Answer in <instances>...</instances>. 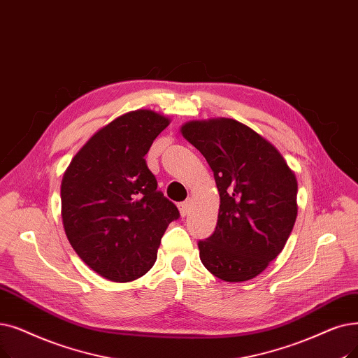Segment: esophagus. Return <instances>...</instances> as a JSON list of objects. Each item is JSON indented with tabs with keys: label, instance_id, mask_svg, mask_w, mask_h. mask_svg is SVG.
Listing matches in <instances>:
<instances>
[{
	"label": "esophagus",
	"instance_id": "obj_1",
	"mask_svg": "<svg viewBox=\"0 0 358 358\" xmlns=\"http://www.w3.org/2000/svg\"><path fill=\"white\" fill-rule=\"evenodd\" d=\"M190 200H185V201H182V203H180L178 205V208H180V213H181V216H187L189 215V212H190Z\"/></svg>",
	"mask_w": 358,
	"mask_h": 358
}]
</instances>
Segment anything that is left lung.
Returning a JSON list of instances; mask_svg holds the SVG:
<instances>
[{"label": "left lung", "mask_w": 358, "mask_h": 358, "mask_svg": "<svg viewBox=\"0 0 358 358\" xmlns=\"http://www.w3.org/2000/svg\"><path fill=\"white\" fill-rule=\"evenodd\" d=\"M181 134L208 161L221 197L213 234L197 243L200 260L222 281H248L282 252L297 180L273 145L236 120L190 121Z\"/></svg>", "instance_id": "8db88e82"}]
</instances>
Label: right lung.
I'll list each match as a JSON object with an SVG mask.
<instances>
[{"mask_svg": "<svg viewBox=\"0 0 358 358\" xmlns=\"http://www.w3.org/2000/svg\"><path fill=\"white\" fill-rule=\"evenodd\" d=\"M169 120L150 110L124 114L77 152L61 182L66 236L86 265L114 282L143 276L166 227L178 220L145 155Z\"/></svg>", "mask_w": 358, "mask_h": 358, "instance_id": "add662e5", "label": "right lung"}]
</instances>
